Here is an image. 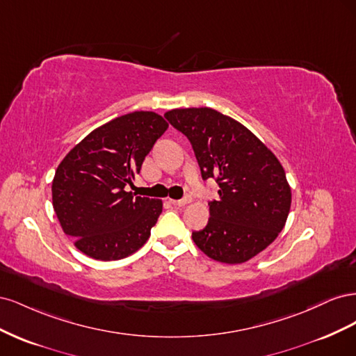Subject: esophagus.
I'll return each instance as SVG.
<instances>
[{"mask_svg":"<svg viewBox=\"0 0 356 356\" xmlns=\"http://www.w3.org/2000/svg\"><path fill=\"white\" fill-rule=\"evenodd\" d=\"M170 203L175 204V207L182 208V207H186V204L190 203V197H184V199H179V200H170Z\"/></svg>","mask_w":356,"mask_h":356,"instance_id":"esophagus-1","label":"esophagus"}]
</instances>
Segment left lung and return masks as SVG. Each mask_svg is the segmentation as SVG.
<instances>
[{
	"label": "left lung",
	"instance_id": "1",
	"mask_svg": "<svg viewBox=\"0 0 356 356\" xmlns=\"http://www.w3.org/2000/svg\"><path fill=\"white\" fill-rule=\"evenodd\" d=\"M195 149L202 178L218 182L209 221L191 238L220 263L241 264L270 245L291 208V188L281 161L234 118L208 106L165 114Z\"/></svg>",
	"mask_w": 356,
	"mask_h": 356
}]
</instances>
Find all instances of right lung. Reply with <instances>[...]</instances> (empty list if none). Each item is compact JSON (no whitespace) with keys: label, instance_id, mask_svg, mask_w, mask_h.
Here are the masks:
<instances>
[{"label":"right lung","instance_id":"right-lung-1","mask_svg":"<svg viewBox=\"0 0 356 356\" xmlns=\"http://www.w3.org/2000/svg\"><path fill=\"white\" fill-rule=\"evenodd\" d=\"M168 123L134 111L99 126L59 163L51 182L53 209L67 236L95 260H122L149 238L163 203L126 191Z\"/></svg>","mask_w":356,"mask_h":356}]
</instances>
